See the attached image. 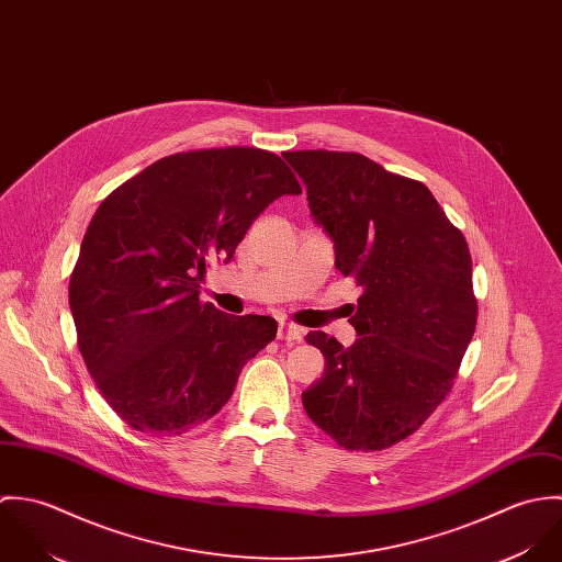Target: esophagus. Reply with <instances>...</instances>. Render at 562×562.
<instances>
[{"label":"esophagus","instance_id":"esophagus-1","mask_svg":"<svg viewBox=\"0 0 562 562\" xmlns=\"http://www.w3.org/2000/svg\"><path fill=\"white\" fill-rule=\"evenodd\" d=\"M301 335H303L301 326H296V324H292V322H279L277 337H279L281 341L292 344V341H299V339H301Z\"/></svg>","mask_w":562,"mask_h":562}]
</instances>
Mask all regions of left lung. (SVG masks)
I'll use <instances>...</instances> for the list:
<instances>
[{"mask_svg": "<svg viewBox=\"0 0 562 562\" xmlns=\"http://www.w3.org/2000/svg\"><path fill=\"white\" fill-rule=\"evenodd\" d=\"M310 210L335 241V268L361 288L344 348L322 330L307 344L324 376L303 406L346 450H385L446 401L474 337L472 255L430 190L346 151H288Z\"/></svg>", "mask_w": 562, "mask_h": 562, "instance_id": "8db88e82", "label": "left lung"}]
</instances>
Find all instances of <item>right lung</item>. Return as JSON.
Masks as SVG:
<instances>
[{"label": "right lung", "mask_w": 562, "mask_h": 562, "mask_svg": "<svg viewBox=\"0 0 562 562\" xmlns=\"http://www.w3.org/2000/svg\"><path fill=\"white\" fill-rule=\"evenodd\" d=\"M303 188L279 156L221 147L154 161L94 212L71 272L83 363L134 430L177 437L232 398L241 368L277 335L268 316H229L199 299L252 221Z\"/></svg>", "instance_id": "right-lung-1"}]
</instances>
